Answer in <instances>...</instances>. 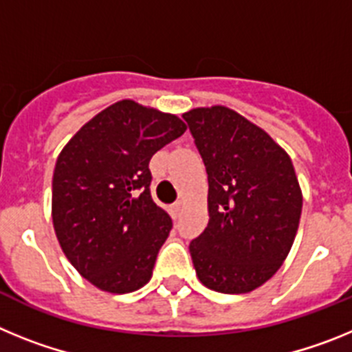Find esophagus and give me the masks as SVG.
<instances>
[{"instance_id": "1", "label": "esophagus", "mask_w": 352, "mask_h": 352, "mask_svg": "<svg viewBox=\"0 0 352 352\" xmlns=\"http://www.w3.org/2000/svg\"><path fill=\"white\" fill-rule=\"evenodd\" d=\"M182 211H183V203H176V204H173V206H170L169 213H170V217H173V219L176 220V219H179V214H182Z\"/></svg>"}]
</instances>
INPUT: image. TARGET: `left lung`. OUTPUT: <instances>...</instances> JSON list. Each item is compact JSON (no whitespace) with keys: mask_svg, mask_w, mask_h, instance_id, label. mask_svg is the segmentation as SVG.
<instances>
[{"mask_svg":"<svg viewBox=\"0 0 352 352\" xmlns=\"http://www.w3.org/2000/svg\"><path fill=\"white\" fill-rule=\"evenodd\" d=\"M208 173V226L190 243L201 284L243 294L268 282L291 252L303 194L291 157L226 105L183 114Z\"/></svg>","mask_w":352,"mask_h":352,"instance_id":"left-lung-1","label":"left lung"}]
</instances>
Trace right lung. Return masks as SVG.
Instances as JSON below:
<instances>
[{"mask_svg":"<svg viewBox=\"0 0 352 352\" xmlns=\"http://www.w3.org/2000/svg\"><path fill=\"white\" fill-rule=\"evenodd\" d=\"M186 130L176 114L120 100L84 123L52 174V226L72 266L113 294L146 285L173 229L149 195V160Z\"/></svg>","mask_w":352,"mask_h":352,"instance_id":"obj_1","label":"right lung"}]
</instances>
